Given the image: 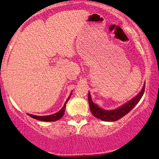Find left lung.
I'll list each match as a JSON object with an SVG mask.
<instances>
[{
	"mask_svg": "<svg viewBox=\"0 0 159 159\" xmlns=\"http://www.w3.org/2000/svg\"><path fill=\"white\" fill-rule=\"evenodd\" d=\"M145 85V84H144V86H143L141 92H140V93H139L136 97H134V98H132L131 101L127 102V103H125V105L121 106V107L116 108V109L111 111L103 110L102 108H99L96 104L93 103L92 99H91L90 93H89L88 101L89 105H90V111L95 118L101 119V120L105 121H114L119 120V119H121V117H123L124 116H125L126 114H127L135 106L136 104L140 101V100L143 96V93H144Z\"/></svg>",
	"mask_w": 159,
	"mask_h": 159,
	"instance_id": "obj_1",
	"label": "left lung"
}]
</instances>
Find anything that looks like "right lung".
Wrapping results in <instances>:
<instances>
[{
    "mask_svg": "<svg viewBox=\"0 0 159 159\" xmlns=\"http://www.w3.org/2000/svg\"><path fill=\"white\" fill-rule=\"evenodd\" d=\"M70 95H69L68 98H67L66 101L65 102V103H64V106H63V108L59 111L56 113V114H52V115H49V116H35V115H32V114H28V115H29L30 117H32V118H33L34 119H37V120H39V121H54L58 120V119H60L63 116H64V111H65V108H66V103H67V101H69V99L70 98Z\"/></svg>",
    "mask_w": 159,
    "mask_h": 159,
    "instance_id": "right-lung-1",
    "label": "right lung"
}]
</instances>
